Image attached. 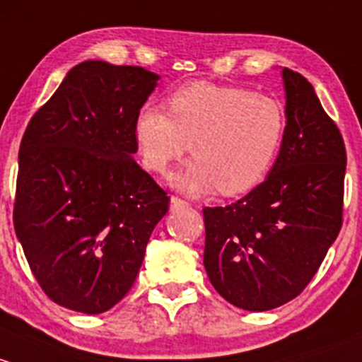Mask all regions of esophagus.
I'll use <instances>...</instances> for the list:
<instances>
[{
    "label": "esophagus",
    "mask_w": 362,
    "mask_h": 362,
    "mask_svg": "<svg viewBox=\"0 0 362 362\" xmlns=\"http://www.w3.org/2000/svg\"><path fill=\"white\" fill-rule=\"evenodd\" d=\"M185 206H188V202H185V200L177 199V197H170V200H169V209H170V211H176V209L185 207Z\"/></svg>",
    "instance_id": "34e87169"
}]
</instances>
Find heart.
<instances>
[{
    "instance_id": "b5f03b06",
    "label": "heart",
    "mask_w": 362,
    "mask_h": 362,
    "mask_svg": "<svg viewBox=\"0 0 362 362\" xmlns=\"http://www.w3.org/2000/svg\"><path fill=\"white\" fill-rule=\"evenodd\" d=\"M284 134L286 113L277 99L209 81L174 92L169 113L144 106L134 122L137 151L155 173L192 150L195 158L170 176L189 195L252 192L274 167Z\"/></svg>"
}]
</instances>
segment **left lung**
I'll return each mask as SVG.
<instances>
[{
	"label": "left lung",
	"instance_id": "1",
	"mask_svg": "<svg viewBox=\"0 0 362 362\" xmlns=\"http://www.w3.org/2000/svg\"><path fill=\"white\" fill-rule=\"evenodd\" d=\"M281 74L286 134L270 174L232 206L204 209L209 281L249 312L272 310L303 291L341 228V134L300 73Z\"/></svg>",
	"mask_w": 362,
	"mask_h": 362
}]
</instances>
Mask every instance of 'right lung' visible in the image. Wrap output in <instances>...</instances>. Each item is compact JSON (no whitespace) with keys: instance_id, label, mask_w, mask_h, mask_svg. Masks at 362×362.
<instances>
[{"instance_id":"1","label":"right lung","mask_w":362,"mask_h":362,"mask_svg":"<svg viewBox=\"0 0 362 362\" xmlns=\"http://www.w3.org/2000/svg\"><path fill=\"white\" fill-rule=\"evenodd\" d=\"M158 74L85 61L29 122L13 225L50 300L103 314L129 293L169 197L134 160V122Z\"/></svg>"}]
</instances>
